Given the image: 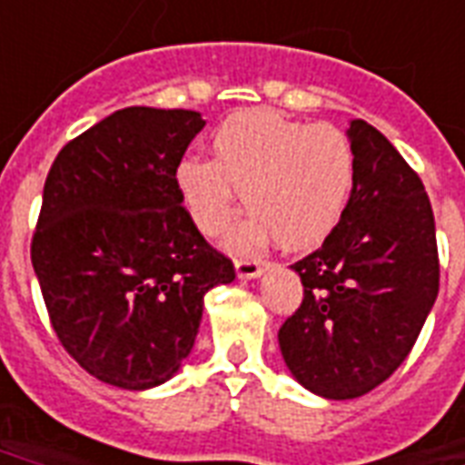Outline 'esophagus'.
<instances>
[{
	"label": "esophagus",
	"mask_w": 465,
	"mask_h": 465,
	"mask_svg": "<svg viewBox=\"0 0 465 465\" xmlns=\"http://www.w3.org/2000/svg\"><path fill=\"white\" fill-rule=\"evenodd\" d=\"M263 272V261H253V258H241V261H236V275H239V278H261Z\"/></svg>",
	"instance_id": "obj_1"
}]
</instances>
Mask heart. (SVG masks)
Here are the masks:
<instances>
[{
    "mask_svg": "<svg viewBox=\"0 0 465 465\" xmlns=\"http://www.w3.org/2000/svg\"><path fill=\"white\" fill-rule=\"evenodd\" d=\"M214 161L185 155L175 187L202 233L219 236L239 214L241 194L251 219L239 239L275 236L280 246H319L349 207L356 155L334 126L290 122L275 112L229 116L212 141Z\"/></svg>",
    "mask_w": 465,
    "mask_h": 465,
    "instance_id": "b5f03b06",
    "label": "heart"
}]
</instances>
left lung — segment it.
Instances as JSON below:
<instances>
[{"instance_id": "left-lung-1", "label": "left lung", "mask_w": 465, "mask_h": 465, "mask_svg": "<svg viewBox=\"0 0 465 465\" xmlns=\"http://www.w3.org/2000/svg\"><path fill=\"white\" fill-rule=\"evenodd\" d=\"M356 183L324 243L290 265L300 310L280 327L285 366L327 400L366 395L412 351L439 292L434 212L420 175L381 131L351 119Z\"/></svg>"}]
</instances>
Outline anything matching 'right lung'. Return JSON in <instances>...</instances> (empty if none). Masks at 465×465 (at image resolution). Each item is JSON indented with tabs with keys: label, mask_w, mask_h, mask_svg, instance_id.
Here are the masks:
<instances>
[{
	"label": "right lung",
	"mask_w": 465,
	"mask_h": 465,
	"mask_svg": "<svg viewBox=\"0 0 465 465\" xmlns=\"http://www.w3.org/2000/svg\"><path fill=\"white\" fill-rule=\"evenodd\" d=\"M193 109L126 106L73 138L45 177L31 263L65 351L97 381L151 390L180 371L204 295L233 263L183 207Z\"/></svg>",
	"instance_id": "1"
}]
</instances>
